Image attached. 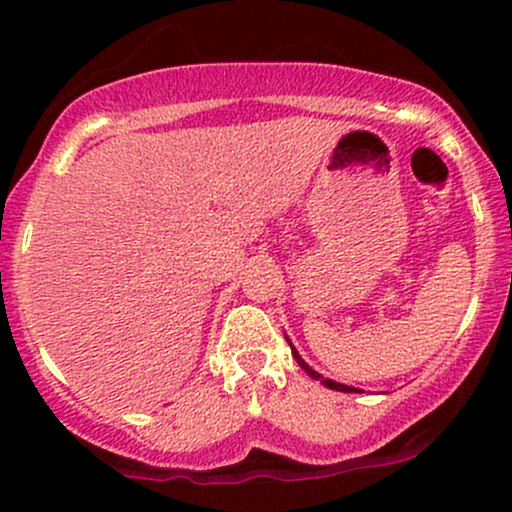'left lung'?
Instances as JSON below:
<instances>
[{
  "label": "left lung",
  "mask_w": 512,
  "mask_h": 512,
  "mask_svg": "<svg viewBox=\"0 0 512 512\" xmlns=\"http://www.w3.org/2000/svg\"><path fill=\"white\" fill-rule=\"evenodd\" d=\"M289 344H291V342H289ZM291 349H293V346H291ZM293 356H296L298 366H301V368L305 370V373H308V375H310V378H317V380H320V378H322V375H320V373H315V370H313V368H310V366H308V363H305L301 356H298V351H296V349H293ZM325 385H327V387H332V390H339V392H358V390H354V387H349V385H339V383H332V380H325Z\"/></svg>",
  "instance_id": "8db88e82"
}]
</instances>
